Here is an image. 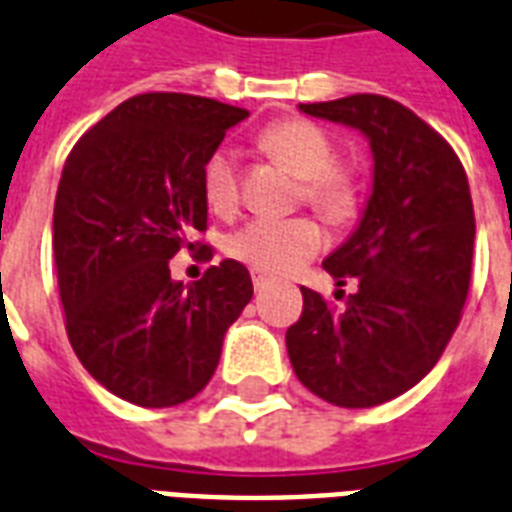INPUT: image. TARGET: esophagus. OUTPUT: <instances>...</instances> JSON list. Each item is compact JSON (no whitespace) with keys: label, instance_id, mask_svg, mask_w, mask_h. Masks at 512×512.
Wrapping results in <instances>:
<instances>
[{"label":"esophagus","instance_id":"esophagus-1","mask_svg":"<svg viewBox=\"0 0 512 512\" xmlns=\"http://www.w3.org/2000/svg\"><path fill=\"white\" fill-rule=\"evenodd\" d=\"M271 273H265V271H252V284H255V290H263V287H268L271 284Z\"/></svg>","mask_w":512,"mask_h":512}]
</instances>
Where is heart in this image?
I'll use <instances>...</instances> for the list:
<instances>
[{
	"mask_svg": "<svg viewBox=\"0 0 512 512\" xmlns=\"http://www.w3.org/2000/svg\"><path fill=\"white\" fill-rule=\"evenodd\" d=\"M260 147L300 177V195L322 217L333 222L349 220L360 206V187L349 171L335 163L330 136L311 120L284 117L260 131ZM241 174L236 152L217 150L204 166V198L217 214H230L239 204ZM325 233L314 217H257L228 236L230 257L257 271L284 273L306 263L322 249Z\"/></svg>",
	"mask_w": 512,
	"mask_h": 512,
	"instance_id": "heart-1",
	"label": "heart"
}]
</instances>
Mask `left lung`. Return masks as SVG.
<instances>
[{
    "mask_svg": "<svg viewBox=\"0 0 512 512\" xmlns=\"http://www.w3.org/2000/svg\"><path fill=\"white\" fill-rule=\"evenodd\" d=\"M306 115L360 128L373 150V193L360 228L327 257L333 306L300 287L287 330L300 384L341 408H373L416 386L446 351L470 290L475 214L454 147L400 101L354 93L300 104Z\"/></svg>",
    "mask_w": 512,
    "mask_h": 512,
    "instance_id": "obj_1",
    "label": "left lung"
}]
</instances>
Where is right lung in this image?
Instances as JSON below:
<instances>
[{
  "mask_svg": "<svg viewBox=\"0 0 512 512\" xmlns=\"http://www.w3.org/2000/svg\"><path fill=\"white\" fill-rule=\"evenodd\" d=\"M249 112L190 93H139L69 152L53 209L66 335L112 395L171 408L214 376L222 338L252 300L249 271L222 260L193 284L171 279L179 249L212 257L204 166Z\"/></svg>",
  "mask_w": 512,
  "mask_h": 512,
  "instance_id": "obj_1",
  "label": "right lung"
}]
</instances>
